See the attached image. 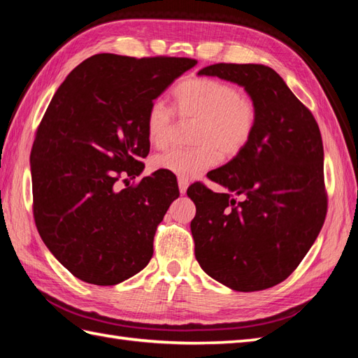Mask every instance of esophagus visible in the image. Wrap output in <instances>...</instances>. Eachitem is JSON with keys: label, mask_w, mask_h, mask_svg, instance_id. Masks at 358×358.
<instances>
[{"label": "esophagus", "mask_w": 358, "mask_h": 358, "mask_svg": "<svg viewBox=\"0 0 358 358\" xmlns=\"http://www.w3.org/2000/svg\"><path fill=\"white\" fill-rule=\"evenodd\" d=\"M187 186H189V181L186 178H178V189H180V194L181 195L186 194Z\"/></svg>", "instance_id": "obj_1"}]
</instances>
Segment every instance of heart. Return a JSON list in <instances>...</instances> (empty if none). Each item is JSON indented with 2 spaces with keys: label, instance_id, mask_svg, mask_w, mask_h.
Masks as SVG:
<instances>
[{
  "label": "heart",
  "instance_id": "obj_1",
  "mask_svg": "<svg viewBox=\"0 0 358 358\" xmlns=\"http://www.w3.org/2000/svg\"><path fill=\"white\" fill-rule=\"evenodd\" d=\"M177 113L195 120L192 150L173 149L152 159L155 169L192 178L217 163V152L224 158L238 155L245 149L257 124V108L249 96L227 83L199 77L181 81L173 90ZM173 127L172 112L163 100L150 104L146 117V134L152 146L164 148Z\"/></svg>",
  "mask_w": 358,
  "mask_h": 358
}]
</instances>
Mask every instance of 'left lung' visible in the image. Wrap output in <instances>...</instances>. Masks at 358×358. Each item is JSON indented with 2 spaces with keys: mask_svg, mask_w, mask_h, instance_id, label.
Listing matches in <instances>:
<instances>
[{
  "mask_svg": "<svg viewBox=\"0 0 358 358\" xmlns=\"http://www.w3.org/2000/svg\"><path fill=\"white\" fill-rule=\"evenodd\" d=\"M199 75L245 89L257 108V124L248 146L208 173L226 194L199 183L187 189L196 208L195 258L209 277L234 291H263L291 275L324 223L320 129L268 66L220 63Z\"/></svg>",
  "mask_w": 358,
  "mask_h": 358,
  "instance_id": "1",
  "label": "left lung"
}]
</instances>
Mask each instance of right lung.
I'll use <instances>...</instances> for the list:
<instances>
[{"mask_svg": "<svg viewBox=\"0 0 358 358\" xmlns=\"http://www.w3.org/2000/svg\"><path fill=\"white\" fill-rule=\"evenodd\" d=\"M195 64L98 53L67 75L44 113L30 152L35 224L86 283L118 285L150 262L157 226L180 195L177 178L157 171L135 187L115 185L143 172L150 104Z\"/></svg>", "mask_w": 358, "mask_h": 358, "instance_id": "right-lung-1", "label": "right lung"}]
</instances>
